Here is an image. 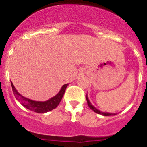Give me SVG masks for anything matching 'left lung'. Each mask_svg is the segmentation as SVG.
Returning <instances> with one entry per match:
<instances>
[{
  "instance_id": "1",
  "label": "left lung",
  "mask_w": 147,
  "mask_h": 147,
  "mask_svg": "<svg viewBox=\"0 0 147 147\" xmlns=\"http://www.w3.org/2000/svg\"><path fill=\"white\" fill-rule=\"evenodd\" d=\"M86 99H87V102H88V106H89V107L93 111H94L95 113H98V114H101V115H105V116H108V115H115V113H107V112H102V111H100L99 110H98V109L96 108V107H95L94 106H93V105H92L91 103H90V102L89 101V99H88V94L86 95Z\"/></svg>"
}]
</instances>
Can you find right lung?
Wrapping results in <instances>:
<instances>
[{
	"instance_id": "obj_1",
	"label": "right lung",
	"mask_w": 147,
	"mask_h": 147,
	"mask_svg": "<svg viewBox=\"0 0 147 147\" xmlns=\"http://www.w3.org/2000/svg\"><path fill=\"white\" fill-rule=\"evenodd\" d=\"M11 88H12L13 93H14V95L15 96V98L21 103L23 106H24L28 110H32V111H34L35 113H47L49 111L54 110V108L57 107L58 105L61 102V100H62V96L64 95L66 88L68 85V84H65V85H63L60 89V90H59V93L56 95L55 96L52 97L50 99L45 101V102H36V101H33V100H31L29 98H27L26 97L23 96L15 89V86H14L11 82Z\"/></svg>"
}]
</instances>
